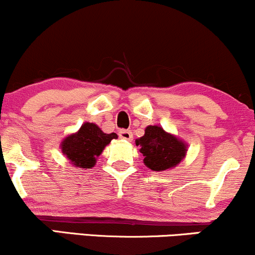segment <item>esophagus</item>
<instances>
[{"label":"esophagus","mask_w":255,"mask_h":255,"mask_svg":"<svg viewBox=\"0 0 255 255\" xmlns=\"http://www.w3.org/2000/svg\"><path fill=\"white\" fill-rule=\"evenodd\" d=\"M119 136L121 137V139L124 140H127V141H131V139H133V134H131L130 130H126V129H121L119 131Z\"/></svg>","instance_id":"1"}]
</instances>
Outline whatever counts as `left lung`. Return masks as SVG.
<instances>
[{
    "label": "left lung",
    "instance_id": "1",
    "mask_svg": "<svg viewBox=\"0 0 255 255\" xmlns=\"http://www.w3.org/2000/svg\"><path fill=\"white\" fill-rule=\"evenodd\" d=\"M135 142L140 146L145 165L153 171L174 168L183 159L187 152L186 142L158 126L146 127L144 135Z\"/></svg>",
    "mask_w": 255,
    "mask_h": 255
}]
</instances>
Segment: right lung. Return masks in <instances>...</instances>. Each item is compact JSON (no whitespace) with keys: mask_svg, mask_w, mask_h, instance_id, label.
I'll return each instance as SVG.
<instances>
[{"mask_svg":"<svg viewBox=\"0 0 255 255\" xmlns=\"http://www.w3.org/2000/svg\"><path fill=\"white\" fill-rule=\"evenodd\" d=\"M113 139H118V134H107L97 125L85 122L77 133L64 137L61 150L73 165L89 169L96 164L97 157Z\"/></svg>","mask_w":255,"mask_h":255,"instance_id":"1","label":"right lung"}]
</instances>
